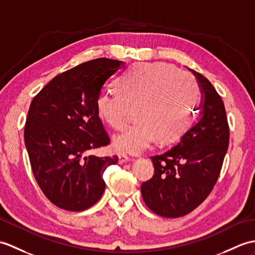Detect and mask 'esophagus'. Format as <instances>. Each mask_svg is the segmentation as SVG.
Instances as JSON below:
<instances>
[{
	"label": "esophagus",
	"mask_w": 255,
	"mask_h": 255,
	"mask_svg": "<svg viewBox=\"0 0 255 255\" xmlns=\"http://www.w3.org/2000/svg\"><path fill=\"white\" fill-rule=\"evenodd\" d=\"M129 161H130V158L128 156H126V155H120V156H118V163H120V164H125V163H127Z\"/></svg>",
	"instance_id": "esophagus-1"
}]
</instances>
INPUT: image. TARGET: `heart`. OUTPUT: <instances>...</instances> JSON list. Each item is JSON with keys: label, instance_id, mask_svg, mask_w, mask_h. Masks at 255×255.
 Masks as SVG:
<instances>
[{"label": "heart", "instance_id": "1", "mask_svg": "<svg viewBox=\"0 0 255 255\" xmlns=\"http://www.w3.org/2000/svg\"><path fill=\"white\" fill-rule=\"evenodd\" d=\"M117 90L97 98L99 117L114 129L126 125L130 110L138 123L113 138L115 150L137 155L161 142L178 139L191 125L199 89L192 76L166 63H139L117 80Z\"/></svg>", "mask_w": 255, "mask_h": 255}]
</instances>
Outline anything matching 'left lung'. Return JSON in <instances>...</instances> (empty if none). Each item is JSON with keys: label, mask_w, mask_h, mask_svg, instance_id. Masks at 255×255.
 <instances>
[{"label": "left lung", "mask_w": 255, "mask_h": 255, "mask_svg": "<svg viewBox=\"0 0 255 255\" xmlns=\"http://www.w3.org/2000/svg\"><path fill=\"white\" fill-rule=\"evenodd\" d=\"M190 70L203 94L200 120L174 147L151 156L154 175L141 185L147 208L163 217L187 215L209 197L229 144V126L221 96L203 75Z\"/></svg>", "instance_id": "1"}]
</instances>
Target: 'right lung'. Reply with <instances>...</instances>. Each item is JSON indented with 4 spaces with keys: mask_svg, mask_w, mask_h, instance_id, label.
<instances>
[{
    "mask_svg": "<svg viewBox=\"0 0 255 255\" xmlns=\"http://www.w3.org/2000/svg\"><path fill=\"white\" fill-rule=\"evenodd\" d=\"M124 65L110 58L85 62L54 77L31 101L23 131L35 180L53 204L79 212L96 204L103 173L118 157L87 155L110 143L97 98Z\"/></svg>",
    "mask_w": 255,
    "mask_h": 255,
    "instance_id": "right-lung-1",
    "label": "right lung"
}]
</instances>
